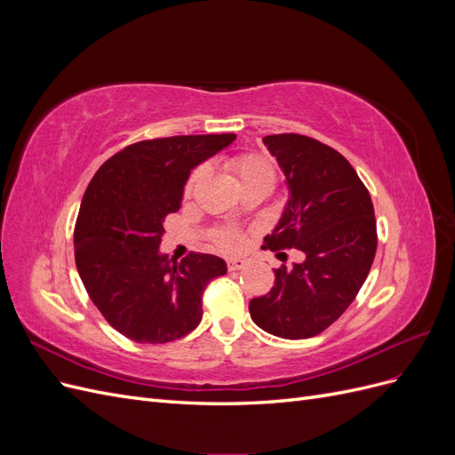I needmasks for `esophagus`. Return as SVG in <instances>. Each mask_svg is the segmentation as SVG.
<instances>
[{
    "label": "esophagus",
    "instance_id": "esophagus-1",
    "mask_svg": "<svg viewBox=\"0 0 455 455\" xmlns=\"http://www.w3.org/2000/svg\"><path fill=\"white\" fill-rule=\"evenodd\" d=\"M243 266H244L243 259H228V269H229V271H237V269H241Z\"/></svg>",
    "mask_w": 455,
    "mask_h": 455
}]
</instances>
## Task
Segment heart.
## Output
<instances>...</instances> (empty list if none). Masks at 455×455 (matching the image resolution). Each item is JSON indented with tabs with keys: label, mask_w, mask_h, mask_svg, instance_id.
I'll use <instances>...</instances> for the list:
<instances>
[{
	"label": "heart",
	"mask_w": 455,
	"mask_h": 455,
	"mask_svg": "<svg viewBox=\"0 0 455 455\" xmlns=\"http://www.w3.org/2000/svg\"><path fill=\"white\" fill-rule=\"evenodd\" d=\"M229 169L237 174L243 189H251V188L271 189L275 184L273 164L266 157H261L258 154H244L231 159ZM204 174H206L204 167H199L194 174H191L189 182L186 186V196L194 194L196 188L203 182ZM216 243L220 249H224L226 252H237L243 246V237L241 233L233 228H224L216 233Z\"/></svg>",
	"instance_id": "heart-1"
}]
</instances>
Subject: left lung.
Masks as SVG:
<instances>
[{
  "instance_id": "obj_1",
  "label": "left lung",
  "mask_w": 455,
  "mask_h": 455,
  "mask_svg": "<svg viewBox=\"0 0 455 455\" xmlns=\"http://www.w3.org/2000/svg\"><path fill=\"white\" fill-rule=\"evenodd\" d=\"M264 144L288 189L264 249H298L306 259L275 269V286L251 299L249 311L267 334L306 339L338 321L364 284L378 246L374 204L330 146L301 134H269Z\"/></svg>"
}]
</instances>
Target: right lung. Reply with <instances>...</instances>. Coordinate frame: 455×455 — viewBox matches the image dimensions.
Wrapping results in <instances>:
<instances>
[{
  "label": "right lung",
  "instance_id": "1",
  "mask_svg": "<svg viewBox=\"0 0 455 455\" xmlns=\"http://www.w3.org/2000/svg\"><path fill=\"white\" fill-rule=\"evenodd\" d=\"M235 134H196L127 146L96 171L74 231L76 266L92 304L119 334L167 343L203 319V291L228 273L222 258L161 252L164 218L180 211L196 167Z\"/></svg>",
  "mask_w": 455,
  "mask_h": 455
}]
</instances>
